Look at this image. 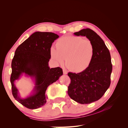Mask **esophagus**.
Returning <instances> with one entry per match:
<instances>
[{
    "mask_svg": "<svg viewBox=\"0 0 128 128\" xmlns=\"http://www.w3.org/2000/svg\"><path fill=\"white\" fill-rule=\"evenodd\" d=\"M63 73H64V75H67V74H68V72H67L65 70V69H64L63 70Z\"/></svg>",
    "mask_w": 128,
    "mask_h": 128,
    "instance_id": "esophagus-1",
    "label": "esophagus"
}]
</instances>
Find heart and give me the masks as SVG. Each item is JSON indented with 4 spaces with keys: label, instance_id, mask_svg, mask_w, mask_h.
Here are the masks:
<instances>
[{
    "label": "heart",
    "instance_id": "heart-1",
    "mask_svg": "<svg viewBox=\"0 0 128 128\" xmlns=\"http://www.w3.org/2000/svg\"><path fill=\"white\" fill-rule=\"evenodd\" d=\"M56 47L52 46L50 54L58 64L66 65L75 72L84 71L90 65L94 56V48L91 40L75 36H66L58 40Z\"/></svg>",
    "mask_w": 128,
    "mask_h": 128
}]
</instances>
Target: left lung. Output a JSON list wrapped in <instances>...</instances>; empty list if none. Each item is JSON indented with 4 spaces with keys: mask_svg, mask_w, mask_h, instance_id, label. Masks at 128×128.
<instances>
[{
    "mask_svg": "<svg viewBox=\"0 0 128 128\" xmlns=\"http://www.w3.org/2000/svg\"><path fill=\"white\" fill-rule=\"evenodd\" d=\"M74 34L86 36L91 40L94 53L86 70L77 74H68L71 80L68 94L77 102L90 104L101 98L110 86L112 72L110 52L102 38L90 29H83Z\"/></svg>",
    "mask_w": 128,
    "mask_h": 128,
    "instance_id": "8db88e82",
    "label": "left lung"
}]
</instances>
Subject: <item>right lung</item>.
<instances>
[{"label":"right lung","instance_id":"obj_1","mask_svg":"<svg viewBox=\"0 0 128 128\" xmlns=\"http://www.w3.org/2000/svg\"><path fill=\"white\" fill-rule=\"evenodd\" d=\"M59 37L54 33L36 32L19 45L15 52L11 64L12 94L15 100L29 109H37L44 105L48 99L46 89L63 75L61 68H50L48 66L50 49ZM24 75L32 80L34 87L30 94L23 98L14 82Z\"/></svg>","mask_w":128,"mask_h":128}]
</instances>
